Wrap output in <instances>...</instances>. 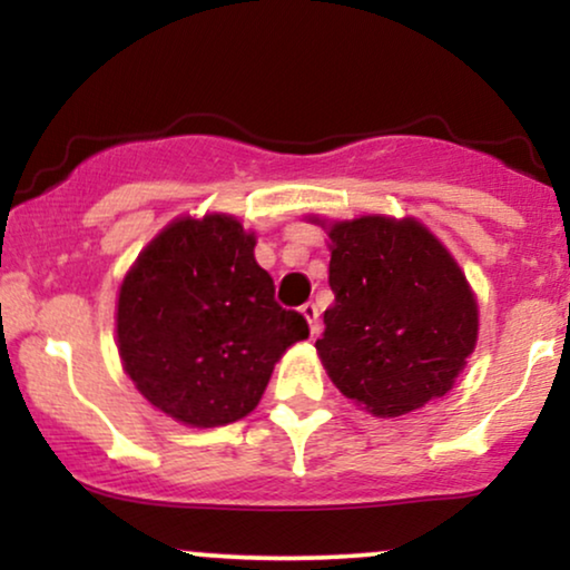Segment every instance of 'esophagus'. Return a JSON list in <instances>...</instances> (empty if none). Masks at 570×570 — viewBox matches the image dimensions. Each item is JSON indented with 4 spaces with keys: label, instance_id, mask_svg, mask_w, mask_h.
<instances>
[{
    "label": "esophagus",
    "instance_id": "1",
    "mask_svg": "<svg viewBox=\"0 0 570 570\" xmlns=\"http://www.w3.org/2000/svg\"><path fill=\"white\" fill-rule=\"evenodd\" d=\"M301 314L306 316V322L311 326V334H318V308H316V303H303Z\"/></svg>",
    "mask_w": 570,
    "mask_h": 570
}]
</instances>
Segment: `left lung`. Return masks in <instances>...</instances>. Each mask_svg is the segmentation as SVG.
I'll return each mask as SVG.
<instances>
[{"mask_svg": "<svg viewBox=\"0 0 570 570\" xmlns=\"http://www.w3.org/2000/svg\"><path fill=\"white\" fill-rule=\"evenodd\" d=\"M316 340L337 389L373 415H404L454 386L478 340V303L451 254L415 220L368 215L330 228Z\"/></svg>", "mask_w": 570, "mask_h": 570, "instance_id": "obj_1", "label": "left lung"}]
</instances>
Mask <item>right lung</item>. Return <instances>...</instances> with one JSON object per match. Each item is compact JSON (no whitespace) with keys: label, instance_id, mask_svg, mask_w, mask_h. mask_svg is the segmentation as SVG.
<instances>
[{"label":"right lung","instance_id":"right-lung-1","mask_svg":"<svg viewBox=\"0 0 570 570\" xmlns=\"http://www.w3.org/2000/svg\"><path fill=\"white\" fill-rule=\"evenodd\" d=\"M254 236L228 215L168 225L124 279L119 355L155 407L213 428L259 404L272 368L308 337L298 311L275 301Z\"/></svg>","mask_w":570,"mask_h":570}]
</instances>
